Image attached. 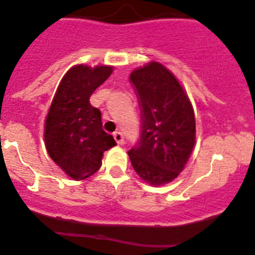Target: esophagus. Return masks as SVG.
Returning a JSON list of instances; mask_svg holds the SVG:
<instances>
[{
    "label": "esophagus",
    "instance_id": "34e87169",
    "mask_svg": "<svg viewBox=\"0 0 255 255\" xmlns=\"http://www.w3.org/2000/svg\"><path fill=\"white\" fill-rule=\"evenodd\" d=\"M113 137H114V139H116V142L118 144L125 143V137H123V133L120 132V130H118V132H114Z\"/></svg>",
    "mask_w": 255,
    "mask_h": 255
}]
</instances>
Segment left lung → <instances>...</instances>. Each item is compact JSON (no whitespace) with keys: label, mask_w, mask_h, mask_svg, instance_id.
<instances>
[{"label":"left lung","mask_w":255,"mask_h":255,"mask_svg":"<svg viewBox=\"0 0 255 255\" xmlns=\"http://www.w3.org/2000/svg\"><path fill=\"white\" fill-rule=\"evenodd\" d=\"M141 108V135L128 151L142 180L160 186L184 170L195 144L191 102L175 75L151 61L130 74Z\"/></svg>","instance_id":"1"}]
</instances>
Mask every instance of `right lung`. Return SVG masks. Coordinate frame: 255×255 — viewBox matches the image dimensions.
I'll use <instances>...</instances> for the list:
<instances>
[{"instance_id":"1","label":"right lung","mask_w":255,"mask_h":255,"mask_svg":"<svg viewBox=\"0 0 255 255\" xmlns=\"http://www.w3.org/2000/svg\"><path fill=\"white\" fill-rule=\"evenodd\" d=\"M113 71L112 66L75 65L64 75L45 121V146L51 160L74 180H84L102 166L104 151L116 146L103 130L101 111L89 98Z\"/></svg>"}]
</instances>
